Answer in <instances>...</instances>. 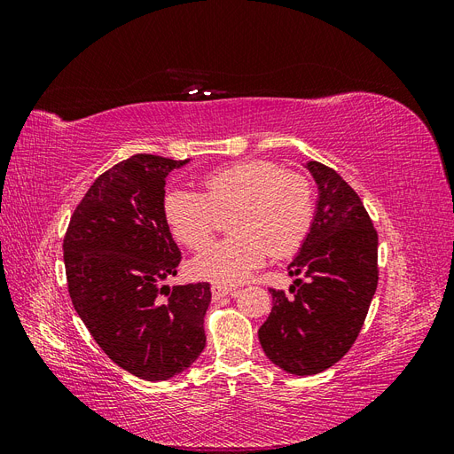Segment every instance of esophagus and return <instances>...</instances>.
<instances>
[{
  "label": "esophagus",
  "instance_id": "34e87169",
  "mask_svg": "<svg viewBox=\"0 0 454 454\" xmlns=\"http://www.w3.org/2000/svg\"><path fill=\"white\" fill-rule=\"evenodd\" d=\"M212 297H214V301H219V299H223V297H227V295H232L237 292V287H231V286H222V284H212Z\"/></svg>",
  "mask_w": 454,
  "mask_h": 454
}]
</instances>
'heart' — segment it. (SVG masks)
<instances>
[{"mask_svg":"<svg viewBox=\"0 0 454 454\" xmlns=\"http://www.w3.org/2000/svg\"><path fill=\"white\" fill-rule=\"evenodd\" d=\"M204 195L172 187L162 200V214L176 240L199 250L208 244L217 212L235 208V237L204 248L191 261V272L202 280L235 286L265 263L295 252L307 239L314 219V191L305 176L284 172L270 160H239L202 177Z\"/></svg>","mask_w":454,"mask_h":454,"instance_id":"b5f03b06","label":"heart"}]
</instances>
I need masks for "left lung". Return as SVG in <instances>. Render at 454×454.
Listing matches in <instances>:
<instances>
[{"mask_svg": "<svg viewBox=\"0 0 454 454\" xmlns=\"http://www.w3.org/2000/svg\"><path fill=\"white\" fill-rule=\"evenodd\" d=\"M318 187L307 239L290 263L292 297L272 294V310L257 337L267 358L297 377L322 373L358 337L377 290L379 239L356 191L342 177L309 160Z\"/></svg>", "mask_w": 454, "mask_h": 454, "instance_id": "1", "label": "left lung"}]
</instances>
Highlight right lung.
<instances>
[{"label":"right lung","mask_w":454,"mask_h":454,"mask_svg":"<svg viewBox=\"0 0 454 454\" xmlns=\"http://www.w3.org/2000/svg\"><path fill=\"white\" fill-rule=\"evenodd\" d=\"M189 160L140 153L115 164L90 185L64 239L79 318L109 360L151 382L184 373L206 347L210 284L160 286L182 259L162 214L164 187Z\"/></svg>","instance_id":"right-lung-1"}]
</instances>
